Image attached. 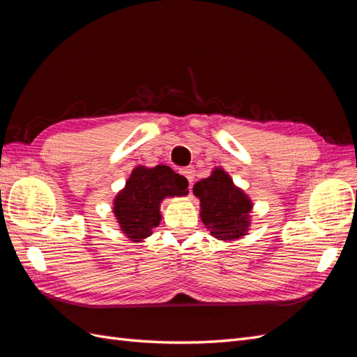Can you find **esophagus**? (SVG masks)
Masks as SVG:
<instances>
[{
    "label": "esophagus",
    "mask_w": 357,
    "mask_h": 357,
    "mask_svg": "<svg viewBox=\"0 0 357 357\" xmlns=\"http://www.w3.org/2000/svg\"><path fill=\"white\" fill-rule=\"evenodd\" d=\"M181 172H183V176H185V177L188 178V181H189L190 185H192L193 178H195V169H193L192 167H189V168H185V169H183Z\"/></svg>",
    "instance_id": "34e87169"
}]
</instances>
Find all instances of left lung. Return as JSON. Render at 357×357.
Masks as SVG:
<instances>
[{"label":"left lung","instance_id":"left-lung-1","mask_svg":"<svg viewBox=\"0 0 357 357\" xmlns=\"http://www.w3.org/2000/svg\"><path fill=\"white\" fill-rule=\"evenodd\" d=\"M193 195L199 198L201 220L214 238L235 241L247 235L253 202L223 168L215 167L210 177L197 181Z\"/></svg>","mask_w":357,"mask_h":357}]
</instances>
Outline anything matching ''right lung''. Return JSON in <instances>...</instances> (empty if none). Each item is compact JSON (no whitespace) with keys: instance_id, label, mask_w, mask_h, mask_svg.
I'll use <instances>...</instances> for the list:
<instances>
[{"instance_id":"1","label":"right lung","mask_w":357,"mask_h":357,"mask_svg":"<svg viewBox=\"0 0 357 357\" xmlns=\"http://www.w3.org/2000/svg\"><path fill=\"white\" fill-rule=\"evenodd\" d=\"M188 186V180L168 165L135 167L113 201L121 231L129 241L142 243L160 223V202L168 197H186Z\"/></svg>"}]
</instances>
